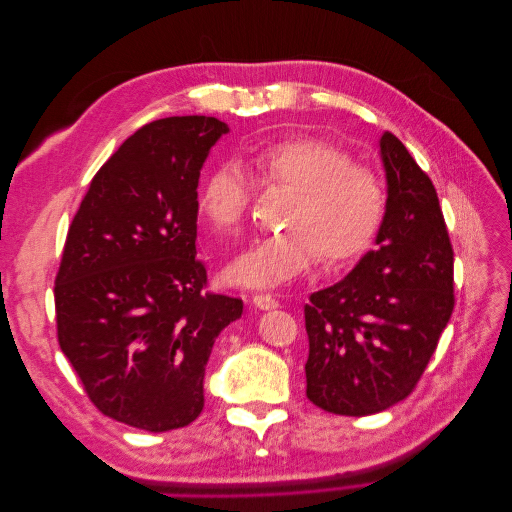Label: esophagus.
I'll return each mask as SVG.
<instances>
[{
  "mask_svg": "<svg viewBox=\"0 0 512 512\" xmlns=\"http://www.w3.org/2000/svg\"><path fill=\"white\" fill-rule=\"evenodd\" d=\"M252 303H254L258 309H262V312H267V309H275L277 305H280V301L273 299L271 294H254Z\"/></svg>",
  "mask_w": 512,
  "mask_h": 512,
  "instance_id": "1",
  "label": "esophagus"
}]
</instances>
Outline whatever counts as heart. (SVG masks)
I'll return each instance as SVG.
<instances>
[{
  "mask_svg": "<svg viewBox=\"0 0 512 512\" xmlns=\"http://www.w3.org/2000/svg\"><path fill=\"white\" fill-rule=\"evenodd\" d=\"M267 181L294 188L286 228L254 239L230 260L226 277L247 288H277L318 260L342 262L365 252L386 209L376 170L352 162L350 151L316 136H292L254 153ZM252 198V179L237 160L222 162L205 179L198 209L213 230H235Z\"/></svg>",
  "mask_w": 512,
  "mask_h": 512,
  "instance_id": "b5f03b06",
  "label": "heart"
}]
</instances>
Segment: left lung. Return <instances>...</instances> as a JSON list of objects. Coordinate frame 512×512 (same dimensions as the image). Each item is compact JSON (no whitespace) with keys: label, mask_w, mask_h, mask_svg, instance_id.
Returning a JSON list of instances; mask_svg holds the SVG:
<instances>
[{"label":"left lung","mask_w":512,"mask_h":512,"mask_svg":"<svg viewBox=\"0 0 512 512\" xmlns=\"http://www.w3.org/2000/svg\"><path fill=\"white\" fill-rule=\"evenodd\" d=\"M386 209L354 269L305 305L307 399L367 416L406 399L453 314V247L436 188L391 132L378 141Z\"/></svg>","instance_id":"left-lung-1"}]
</instances>
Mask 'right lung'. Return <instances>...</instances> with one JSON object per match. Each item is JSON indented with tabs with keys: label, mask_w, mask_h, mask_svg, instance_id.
Wrapping results in <instances>:
<instances>
[{
	"label": "right lung",
	"mask_w": 512,
	"mask_h": 512,
	"mask_svg": "<svg viewBox=\"0 0 512 512\" xmlns=\"http://www.w3.org/2000/svg\"><path fill=\"white\" fill-rule=\"evenodd\" d=\"M205 115L132 134L91 179L55 280L59 348L94 406L145 431L190 425L205 406L215 337L243 301L203 292L198 177L228 134Z\"/></svg>",
	"instance_id": "add662e5"
}]
</instances>
